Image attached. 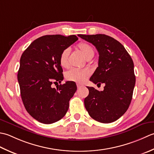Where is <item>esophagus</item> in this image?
Returning a JSON list of instances; mask_svg holds the SVG:
<instances>
[{
  "label": "esophagus",
  "mask_w": 154,
  "mask_h": 154,
  "mask_svg": "<svg viewBox=\"0 0 154 154\" xmlns=\"http://www.w3.org/2000/svg\"><path fill=\"white\" fill-rule=\"evenodd\" d=\"M83 85H82V84H77V88L78 89H80L81 87H82Z\"/></svg>",
  "instance_id": "esophagus-1"
}]
</instances>
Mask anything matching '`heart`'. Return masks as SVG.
<instances>
[{
    "label": "heart",
    "mask_w": 154,
    "mask_h": 154,
    "mask_svg": "<svg viewBox=\"0 0 154 154\" xmlns=\"http://www.w3.org/2000/svg\"><path fill=\"white\" fill-rule=\"evenodd\" d=\"M76 48L87 60L92 58L94 55V48L90 44L82 42L78 44ZM69 50L64 49L60 53L59 57L60 64L62 67L68 68L69 66ZM90 72L87 69H78L74 68L69 70L66 74V78L69 81H73L75 82L82 83L86 78L90 76Z\"/></svg>",
    "instance_id": "obj_1"
}]
</instances>
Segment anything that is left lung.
Returning a JSON list of instances; mask_svg holds the SVG:
<instances>
[{
	"mask_svg": "<svg viewBox=\"0 0 154 154\" xmlns=\"http://www.w3.org/2000/svg\"><path fill=\"white\" fill-rule=\"evenodd\" d=\"M99 53L98 66L91 76L93 83L104 84L103 91L87 86L89 94L84 106L94 120L108 124L117 120L127 111L136 83L134 62L124 46L106 34L84 35Z\"/></svg>",
	"mask_w": 154,
	"mask_h": 154,
	"instance_id": "1",
	"label": "left lung"
}]
</instances>
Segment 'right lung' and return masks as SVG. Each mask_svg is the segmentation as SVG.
Listing matches in <instances>:
<instances>
[{
	"instance_id": "right-lung-1",
	"label": "right lung",
	"mask_w": 154,
	"mask_h": 154,
	"mask_svg": "<svg viewBox=\"0 0 154 154\" xmlns=\"http://www.w3.org/2000/svg\"><path fill=\"white\" fill-rule=\"evenodd\" d=\"M78 39L76 35L43 36L21 56L18 72L21 98L28 113L41 123L52 124L63 118L77 90L74 82L60 84L56 89L51 86L64 79L60 53Z\"/></svg>"
}]
</instances>
